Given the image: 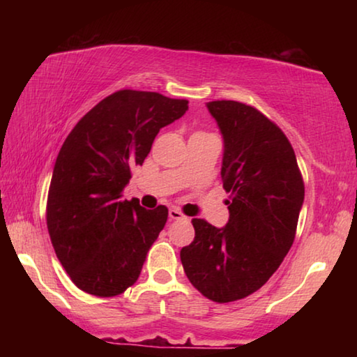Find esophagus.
<instances>
[{"mask_svg":"<svg viewBox=\"0 0 357 357\" xmlns=\"http://www.w3.org/2000/svg\"><path fill=\"white\" fill-rule=\"evenodd\" d=\"M168 217H170V220H183V219H185V215L176 208H172L170 211H168Z\"/></svg>","mask_w":357,"mask_h":357,"instance_id":"esophagus-1","label":"esophagus"}]
</instances>
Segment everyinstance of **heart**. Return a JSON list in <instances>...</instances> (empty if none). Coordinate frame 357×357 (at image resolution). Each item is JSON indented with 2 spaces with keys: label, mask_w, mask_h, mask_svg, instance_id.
I'll use <instances>...</instances> for the list:
<instances>
[{
  "label": "heart",
  "mask_w": 357,
  "mask_h": 357,
  "mask_svg": "<svg viewBox=\"0 0 357 357\" xmlns=\"http://www.w3.org/2000/svg\"><path fill=\"white\" fill-rule=\"evenodd\" d=\"M193 135H209V134H204V132H195Z\"/></svg>",
  "instance_id": "1"
}]
</instances>
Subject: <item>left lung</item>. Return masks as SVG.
Returning a JSON list of instances; mask_svg holds the SVG:
<instances>
[{
    "mask_svg": "<svg viewBox=\"0 0 357 357\" xmlns=\"http://www.w3.org/2000/svg\"><path fill=\"white\" fill-rule=\"evenodd\" d=\"M206 107L223 137L229 219L223 228L193 219L195 238L181 263L198 291L223 304L255 293L279 269L296 236L304 181L291 143L261 112L236 100Z\"/></svg>",
    "mask_w": 357,
    "mask_h": 357,
    "instance_id": "left-lung-1",
    "label": "left lung"
}]
</instances>
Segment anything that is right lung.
Here are the masks:
<instances>
[{
    "instance_id": "add662e5",
    "label": "right lung",
    "mask_w": 357,
    "mask_h": 357,
    "mask_svg": "<svg viewBox=\"0 0 357 357\" xmlns=\"http://www.w3.org/2000/svg\"><path fill=\"white\" fill-rule=\"evenodd\" d=\"M187 104L121 89L84 114L63 143L48 189L47 228L82 291L112 298L137 282L168 209H144L138 200H123V190L159 130L183 116Z\"/></svg>"
}]
</instances>
